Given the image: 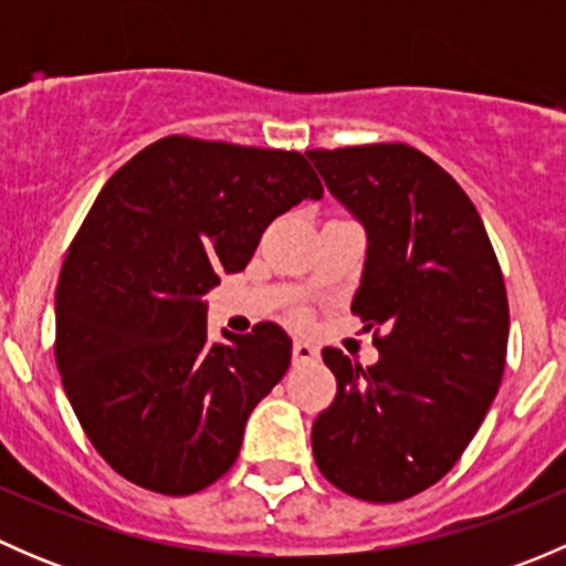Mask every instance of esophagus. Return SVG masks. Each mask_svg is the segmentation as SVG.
<instances>
[{
  "mask_svg": "<svg viewBox=\"0 0 566 566\" xmlns=\"http://www.w3.org/2000/svg\"><path fill=\"white\" fill-rule=\"evenodd\" d=\"M317 361V347L310 342H295L293 345V364L295 367H304V364Z\"/></svg>",
  "mask_w": 566,
  "mask_h": 566,
  "instance_id": "obj_1",
  "label": "esophagus"
}]
</instances>
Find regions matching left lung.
<instances>
[{"label":"left lung","mask_w":566,"mask_h":566,"mask_svg":"<svg viewBox=\"0 0 566 566\" xmlns=\"http://www.w3.org/2000/svg\"><path fill=\"white\" fill-rule=\"evenodd\" d=\"M367 232L350 310L384 331L373 367L323 350L336 397L315 419L325 479L375 504L436 484L476 436L506 364L510 306L482 219L452 175L408 145L310 150Z\"/></svg>","instance_id":"left-lung-1"}]
</instances>
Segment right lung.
<instances>
[{
    "label": "right lung",
    "instance_id": "obj_1",
    "mask_svg": "<svg viewBox=\"0 0 566 566\" xmlns=\"http://www.w3.org/2000/svg\"><path fill=\"white\" fill-rule=\"evenodd\" d=\"M323 197L301 153L167 136L108 177L56 284V369L119 476L191 495L224 476L293 339L260 323L210 342L205 295L262 232Z\"/></svg>",
    "mask_w": 566,
    "mask_h": 566
}]
</instances>
